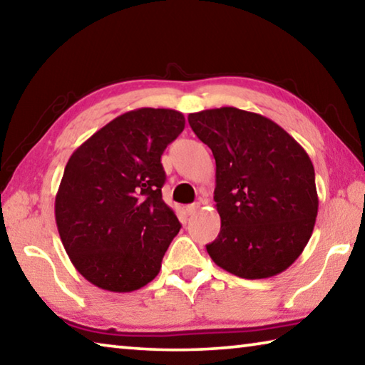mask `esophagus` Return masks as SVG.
<instances>
[{
  "label": "esophagus",
  "instance_id": "1",
  "mask_svg": "<svg viewBox=\"0 0 365 365\" xmlns=\"http://www.w3.org/2000/svg\"><path fill=\"white\" fill-rule=\"evenodd\" d=\"M200 207H201V202H195V205H190V206H187V212L191 215V214H195Z\"/></svg>",
  "mask_w": 365,
  "mask_h": 365
}]
</instances>
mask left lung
<instances>
[{
  "instance_id": "1",
  "label": "left lung",
  "mask_w": 365,
  "mask_h": 365,
  "mask_svg": "<svg viewBox=\"0 0 365 365\" xmlns=\"http://www.w3.org/2000/svg\"><path fill=\"white\" fill-rule=\"evenodd\" d=\"M188 122L215 159L220 232L206 245L209 256L248 280L287 270L306 248L319 209L304 148L274 120L237 108L193 113Z\"/></svg>"
}]
</instances>
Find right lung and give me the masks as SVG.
<instances>
[{"mask_svg": "<svg viewBox=\"0 0 365 365\" xmlns=\"http://www.w3.org/2000/svg\"><path fill=\"white\" fill-rule=\"evenodd\" d=\"M183 128L174 109L128 110L67 160L54 202L58 232L73 267L95 287L128 293L159 274L182 227L163 201L160 156Z\"/></svg>", "mask_w": 365, "mask_h": 365, "instance_id": "obj_1", "label": "right lung"}]
</instances>
